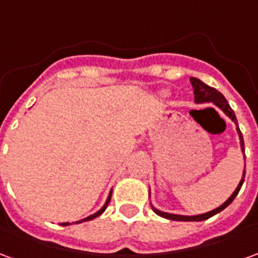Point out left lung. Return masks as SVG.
Wrapping results in <instances>:
<instances>
[{
	"mask_svg": "<svg viewBox=\"0 0 258 258\" xmlns=\"http://www.w3.org/2000/svg\"><path fill=\"white\" fill-rule=\"evenodd\" d=\"M190 84L194 87V95H195V102L196 103H205V102H213L216 106H218L221 109L222 112L227 114L228 117L232 120L233 123L236 124V131H238V135H239V140H240V149L242 152L244 153V142H243V137H242V133H240V130H239V125H238V120H236V116H235V113L233 110L231 109V106L228 105L227 99L224 98L220 91H217L216 88H213V87H209L207 84H205L203 81H200L199 79H195V77H190ZM244 181V171H243V177L240 179V182H239L238 188L235 189L228 200L225 203H222L220 207H217L214 210L209 211V213H205V214H198V216H179V214H170V213H164V211H160L157 210L156 207H153L152 206V209L153 211L156 213L157 216L160 217H164V218H168V220H174V221H203V220H207V218H210L213 217L214 214L217 213H220L222 211L225 207L231 205L233 202V199L236 198V195L239 194V190L242 188V184H243Z\"/></svg>",
	"mask_w": 258,
	"mask_h": 258,
	"instance_id": "1",
	"label": "left lung"
}]
</instances>
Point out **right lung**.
<instances>
[{"instance_id": "add662e5", "label": "right lung", "mask_w": 258, "mask_h": 258, "mask_svg": "<svg viewBox=\"0 0 258 258\" xmlns=\"http://www.w3.org/2000/svg\"><path fill=\"white\" fill-rule=\"evenodd\" d=\"M110 198H112V192H110V194H109V198H107L106 203H105V205H103V207H102L101 210H99V211H96L95 214H92V216L87 217V218H84V220H81V221H77V222H76V224H80V222H83V221H90V220H94V218H96V217H98V216H101L102 213H103V211L106 210L107 205H109V202H110ZM62 225H70V224H69V222H62Z\"/></svg>"}]
</instances>
